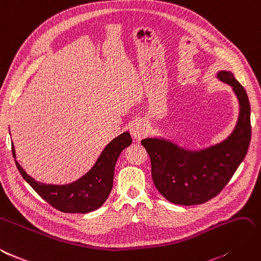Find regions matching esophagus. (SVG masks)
<instances>
[{
  "label": "esophagus",
  "instance_id": "obj_1",
  "mask_svg": "<svg viewBox=\"0 0 261 261\" xmlns=\"http://www.w3.org/2000/svg\"><path fill=\"white\" fill-rule=\"evenodd\" d=\"M129 132L132 134V136L134 139H142L143 137H145L148 133V127L147 125L142 122V121H136L134 122L130 127H129Z\"/></svg>",
  "mask_w": 261,
  "mask_h": 261
}]
</instances>
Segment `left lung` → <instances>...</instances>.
I'll list each match as a JSON object with an SVG mask.
<instances>
[{
    "instance_id": "obj_1",
    "label": "left lung",
    "mask_w": 261,
    "mask_h": 261,
    "mask_svg": "<svg viewBox=\"0 0 261 261\" xmlns=\"http://www.w3.org/2000/svg\"><path fill=\"white\" fill-rule=\"evenodd\" d=\"M216 78L228 84L239 104L237 123L227 138L198 150L165 137L142 140L150 157L154 187L165 199L179 205H194L213 199L233 177L248 150L251 126L247 93L231 71L221 70Z\"/></svg>"
}]
</instances>
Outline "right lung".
Listing matches in <instances>:
<instances>
[{
	"mask_svg": "<svg viewBox=\"0 0 261 261\" xmlns=\"http://www.w3.org/2000/svg\"><path fill=\"white\" fill-rule=\"evenodd\" d=\"M132 145V137L125 132L104 148L94 166L76 181L69 185H46L32 178L16 160L15 148L12 143V153L15 165L24 180L39 196L63 213L84 214L101 207L108 200L113 188L114 168L119 154Z\"/></svg>",
	"mask_w": 261,
	"mask_h": 261,
	"instance_id": "1",
	"label": "right lung"
}]
</instances>
